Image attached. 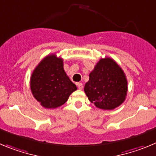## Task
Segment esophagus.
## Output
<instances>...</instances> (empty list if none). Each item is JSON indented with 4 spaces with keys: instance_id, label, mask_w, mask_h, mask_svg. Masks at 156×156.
<instances>
[{
    "instance_id": "obj_1",
    "label": "esophagus",
    "mask_w": 156,
    "mask_h": 156,
    "mask_svg": "<svg viewBox=\"0 0 156 156\" xmlns=\"http://www.w3.org/2000/svg\"><path fill=\"white\" fill-rule=\"evenodd\" d=\"M77 86H78V88H79V89H82V88H83V85H82V83H81V82L77 83Z\"/></svg>"
}]
</instances>
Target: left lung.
Here are the masks:
<instances>
[{
	"mask_svg": "<svg viewBox=\"0 0 156 156\" xmlns=\"http://www.w3.org/2000/svg\"><path fill=\"white\" fill-rule=\"evenodd\" d=\"M84 91L88 100L96 107L111 110L125 100L127 92L126 75L113 59L102 58L89 74Z\"/></svg>",
	"mask_w": 156,
	"mask_h": 156,
	"instance_id": "8db88e82",
	"label": "left lung"
}]
</instances>
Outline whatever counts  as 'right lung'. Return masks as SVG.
Wrapping results in <instances>:
<instances>
[{"instance_id": "obj_1", "label": "right lung", "mask_w": 156, "mask_h": 156, "mask_svg": "<svg viewBox=\"0 0 156 156\" xmlns=\"http://www.w3.org/2000/svg\"><path fill=\"white\" fill-rule=\"evenodd\" d=\"M31 92L40 105L55 109L64 104L77 87L64 70L63 59L50 54L42 60L30 78Z\"/></svg>"}]
</instances>
